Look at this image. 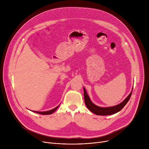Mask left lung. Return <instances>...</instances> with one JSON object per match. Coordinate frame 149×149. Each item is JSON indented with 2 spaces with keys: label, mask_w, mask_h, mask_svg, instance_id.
I'll return each instance as SVG.
<instances>
[{
  "label": "left lung",
  "mask_w": 149,
  "mask_h": 149,
  "mask_svg": "<svg viewBox=\"0 0 149 149\" xmlns=\"http://www.w3.org/2000/svg\"><path fill=\"white\" fill-rule=\"evenodd\" d=\"M84 89V102L86 104V106L88 107V109L90 111L93 112L97 115H109L116 113L120 111L121 109L124 107V106L127 104V103L129 101V100L130 98L132 92L130 93V94L127 96V97L125 99L123 102H121L120 104L112 106V107H101L99 106H96L95 104H93L88 95L87 94L85 88H83ZM133 90V89H132Z\"/></svg>",
  "instance_id": "8db88e82"
}]
</instances>
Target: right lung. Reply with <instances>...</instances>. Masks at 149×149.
<instances>
[{
  "mask_svg": "<svg viewBox=\"0 0 149 149\" xmlns=\"http://www.w3.org/2000/svg\"><path fill=\"white\" fill-rule=\"evenodd\" d=\"M58 107V106H57L56 107H55L54 109H52V110H50L48 111H45V112H37V111H33V112L39 113V114H42V115H49V114H52L53 112L56 111Z\"/></svg>",
  "mask_w": 149,
  "mask_h": 149,
  "instance_id": "right-lung-1",
  "label": "right lung"
}]
</instances>
